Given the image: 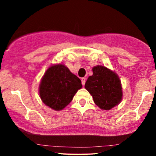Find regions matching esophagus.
<instances>
[{
  "mask_svg": "<svg viewBox=\"0 0 156 156\" xmlns=\"http://www.w3.org/2000/svg\"><path fill=\"white\" fill-rule=\"evenodd\" d=\"M85 83H86V78H81V83H82V85H83V86L85 85Z\"/></svg>",
  "mask_w": 156,
  "mask_h": 156,
  "instance_id": "esophagus-1",
  "label": "esophagus"
}]
</instances>
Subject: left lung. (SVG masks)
<instances>
[{"label": "left lung", "mask_w": 156, "mask_h": 156, "mask_svg": "<svg viewBox=\"0 0 156 156\" xmlns=\"http://www.w3.org/2000/svg\"><path fill=\"white\" fill-rule=\"evenodd\" d=\"M92 76L85 83L94 103L103 110H110L119 104L122 98L121 81L115 73L104 66L92 68Z\"/></svg>", "instance_id": "obj_1"}]
</instances>
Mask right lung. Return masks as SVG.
<instances>
[{
  "label": "right lung",
  "instance_id": "1",
  "mask_svg": "<svg viewBox=\"0 0 156 156\" xmlns=\"http://www.w3.org/2000/svg\"><path fill=\"white\" fill-rule=\"evenodd\" d=\"M82 87L81 80L64 64L50 67L41 80L39 95L42 102L55 111L62 110Z\"/></svg>",
  "mask_w": 156,
  "mask_h": 156
}]
</instances>
